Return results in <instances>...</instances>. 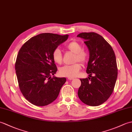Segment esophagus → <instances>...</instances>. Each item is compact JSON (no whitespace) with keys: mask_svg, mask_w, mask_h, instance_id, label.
Listing matches in <instances>:
<instances>
[{"mask_svg":"<svg viewBox=\"0 0 132 132\" xmlns=\"http://www.w3.org/2000/svg\"><path fill=\"white\" fill-rule=\"evenodd\" d=\"M68 79H69V80H73V79H74V78H70V77H69V78H68Z\"/></svg>","mask_w":132,"mask_h":132,"instance_id":"34e87169","label":"esophagus"}]
</instances>
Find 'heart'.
Masks as SVG:
<instances>
[{"label":"heart","mask_w":132,"mask_h":132,"mask_svg":"<svg viewBox=\"0 0 132 132\" xmlns=\"http://www.w3.org/2000/svg\"><path fill=\"white\" fill-rule=\"evenodd\" d=\"M67 49L75 53L74 62L79 61L83 64L86 63L88 60V54L82 50V46L77 41H71L66 46ZM53 59L55 63L61 64L62 62V55L61 50L58 48L55 49L52 54ZM81 65L79 63H76L71 65H64L60 68L59 72L62 77L74 78L79 73L81 70Z\"/></svg>","instance_id":"heart-1"}]
</instances>
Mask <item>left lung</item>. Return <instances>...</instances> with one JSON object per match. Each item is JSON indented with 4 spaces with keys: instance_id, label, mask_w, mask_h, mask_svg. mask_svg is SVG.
I'll use <instances>...</instances> for the list:
<instances>
[{
    "instance_id": "8db88e82",
    "label": "left lung",
    "mask_w": 132,
    "mask_h": 132,
    "mask_svg": "<svg viewBox=\"0 0 132 132\" xmlns=\"http://www.w3.org/2000/svg\"><path fill=\"white\" fill-rule=\"evenodd\" d=\"M77 37L85 40L89 53L86 70L89 77L80 79L78 96L87 105H100L110 97L115 86L117 77L115 54L110 45L97 33H81Z\"/></svg>"
}]
</instances>
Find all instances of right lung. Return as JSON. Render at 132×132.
I'll return each instance as SVG.
<instances>
[{"instance_id": "obj_1", "label": "right lung", "mask_w": 132, "mask_h": 132, "mask_svg": "<svg viewBox=\"0 0 132 132\" xmlns=\"http://www.w3.org/2000/svg\"><path fill=\"white\" fill-rule=\"evenodd\" d=\"M68 37L41 33L20 49L15 63L16 76L22 94L33 104L45 106L54 102L66 82V78L52 77L57 71L52 54Z\"/></svg>"}]
</instances>
